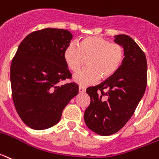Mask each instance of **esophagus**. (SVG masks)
Listing matches in <instances>:
<instances>
[{
    "label": "esophagus",
    "mask_w": 159,
    "mask_h": 159,
    "mask_svg": "<svg viewBox=\"0 0 159 159\" xmlns=\"http://www.w3.org/2000/svg\"><path fill=\"white\" fill-rule=\"evenodd\" d=\"M85 91H86V89H85L84 87H83V86L79 87V93H84Z\"/></svg>",
    "instance_id": "1"
}]
</instances>
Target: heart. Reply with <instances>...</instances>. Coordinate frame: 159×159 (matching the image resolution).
<instances>
[{"label":"heart","mask_w":159,"mask_h":159,"mask_svg":"<svg viewBox=\"0 0 159 159\" xmlns=\"http://www.w3.org/2000/svg\"><path fill=\"white\" fill-rule=\"evenodd\" d=\"M89 67L79 71L73 80L81 85H90L98 80L111 78L121 66L124 50L120 45L110 43L99 36H89L79 41L77 45L70 43L63 52L65 63L73 72H76L85 63Z\"/></svg>","instance_id":"1"}]
</instances>
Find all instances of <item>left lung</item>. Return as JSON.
<instances>
[{
	"label": "left lung",
	"mask_w": 159,
	"mask_h": 159,
	"mask_svg": "<svg viewBox=\"0 0 159 159\" xmlns=\"http://www.w3.org/2000/svg\"><path fill=\"white\" fill-rule=\"evenodd\" d=\"M124 50L121 66L111 78L86 90L91 98L84 112L86 125L96 134L108 136L125 125L134 114L147 84V62L145 53L132 38L114 36Z\"/></svg>",
	"instance_id": "8db88e82"
}]
</instances>
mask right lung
<instances>
[{"label": "right lung", "mask_w": 159, "mask_h": 159, "mask_svg": "<svg viewBox=\"0 0 159 159\" xmlns=\"http://www.w3.org/2000/svg\"><path fill=\"white\" fill-rule=\"evenodd\" d=\"M72 34L46 28L23 39L12 60L10 82L15 108L30 128L43 130L60 120L62 112L79 93L75 83L60 85L71 76L63 52Z\"/></svg>", "instance_id": "right-lung-1"}]
</instances>
